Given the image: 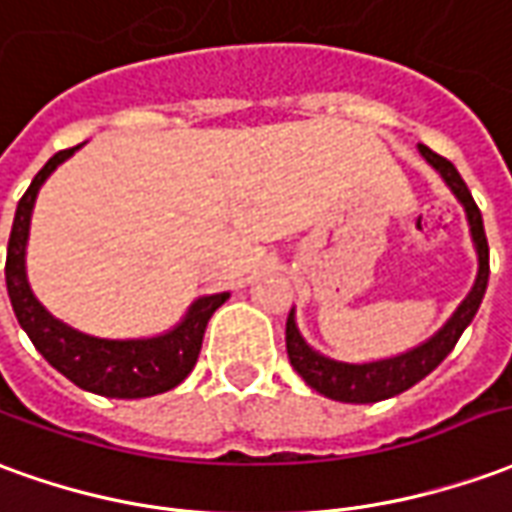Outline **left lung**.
<instances>
[{
	"instance_id": "left-lung-1",
	"label": "left lung",
	"mask_w": 512,
	"mask_h": 512,
	"mask_svg": "<svg viewBox=\"0 0 512 512\" xmlns=\"http://www.w3.org/2000/svg\"><path fill=\"white\" fill-rule=\"evenodd\" d=\"M421 157L430 163L432 169L438 171L443 182L452 188V194L457 196V202L463 205L468 219V230H471V241L477 249V280L474 288L468 291V296L460 302L452 318L443 324L441 330L432 335L430 341H424L416 349H410L405 355L385 357V360H374V363H341L316 352L310 343L302 338V332L296 327V316L293 310L288 313V324H285V349H288V360H291L293 371L302 380L318 391L327 399L335 402H349V405H368V402H380V399H391L396 393L413 388L416 382H421L430 371L441 366L443 357L455 349V343L460 341V335L471 324V318L477 316V310L482 305V296L488 288V238H485V227H482V213L474 196L468 191V185L463 177L457 174V169L446 160V157L435 155L430 146L418 144Z\"/></svg>"
}]
</instances>
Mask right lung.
Masks as SVG:
<instances>
[{
    "mask_svg": "<svg viewBox=\"0 0 512 512\" xmlns=\"http://www.w3.org/2000/svg\"><path fill=\"white\" fill-rule=\"evenodd\" d=\"M82 146V144H80ZM80 146L63 149L46 160V166L30 182L27 194L21 196L16 207V219L7 241L5 280L7 296L13 313L19 318L21 330L30 335L35 349L55 366L63 377H69L82 391L110 396V399H144L155 393H166L177 388L196 366V357L202 349L205 327L210 316L219 310L230 293L199 296L194 305L174 330L155 335V338H130V341H110L96 338L88 332L69 327L66 321L55 318L46 310L27 282V238H30V219L35 196L41 191L46 177L69 160Z\"/></svg>",
    "mask_w": 512,
    "mask_h": 512,
    "instance_id": "add662e5",
    "label": "right lung"
}]
</instances>
